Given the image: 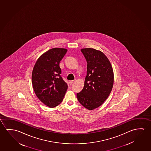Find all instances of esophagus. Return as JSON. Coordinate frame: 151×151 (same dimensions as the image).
I'll list each match as a JSON object with an SVG mask.
<instances>
[{
	"instance_id": "1",
	"label": "esophagus",
	"mask_w": 151,
	"mask_h": 151,
	"mask_svg": "<svg viewBox=\"0 0 151 151\" xmlns=\"http://www.w3.org/2000/svg\"><path fill=\"white\" fill-rule=\"evenodd\" d=\"M76 81L75 80H73V81H70V82H69V83H70V85H71V84H73V83H74L75 81Z\"/></svg>"
}]
</instances>
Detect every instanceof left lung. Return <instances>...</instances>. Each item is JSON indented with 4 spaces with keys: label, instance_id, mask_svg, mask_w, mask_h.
<instances>
[{
    "label": "left lung",
    "instance_id": "1",
    "mask_svg": "<svg viewBox=\"0 0 151 151\" xmlns=\"http://www.w3.org/2000/svg\"><path fill=\"white\" fill-rule=\"evenodd\" d=\"M87 63L84 88L77 93L80 104L88 110L100 106L108 97L113 87L114 71L107 56L92 48L81 49Z\"/></svg>",
    "mask_w": 151,
    "mask_h": 151
}]
</instances>
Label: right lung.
Returning <instances> with one entry per match:
<instances>
[{"label": "right lung", "mask_w": 151, "mask_h": 151, "mask_svg": "<svg viewBox=\"0 0 151 151\" xmlns=\"http://www.w3.org/2000/svg\"><path fill=\"white\" fill-rule=\"evenodd\" d=\"M67 50L50 49L40 56L32 73V83L39 100L50 108L58 106L63 101L67 84L60 76V62Z\"/></svg>", "instance_id": "right-lung-1"}]
</instances>
